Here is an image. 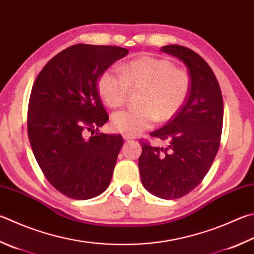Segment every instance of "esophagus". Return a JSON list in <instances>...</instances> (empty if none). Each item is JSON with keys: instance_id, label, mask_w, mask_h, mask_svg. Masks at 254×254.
I'll return each mask as SVG.
<instances>
[{"instance_id": "esophagus-1", "label": "esophagus", "mask_w": 254, "mask_h": 254, "mask_svg": "<svg viewBox=\"0 0 254 254\" xmlns=\"http://www.w3.org/2000/svg\"><path fill=\"white\" fill-rule=\"evenodd\" d=\"M123 139L126 140V141H128V140H131V139H133V137L131 136V135H127V134H124L123 135Z\"/></svg>"}]
</instances>
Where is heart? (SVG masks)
<instances>
[{"instance_id": "1", "label": "heart", "mask_w": 254, "mask_h": 254, "mask_svg": "<svg viewBox=\"0 0 254 254\" xmlns=\"http://www.w3.org/2000/svg\"><path fill=\"white\" fill-rule=\"evenodd\" d=\"M190 75L175 67L168 59L142 57L118 67H110L99 80L103 102L117 109L126 102L128 90L141 89L139 108L113 114L112 127L117 132L137 135L154 126L156 120L168 121L177 113L189 95Z\"/></svg>"}]
</instances>
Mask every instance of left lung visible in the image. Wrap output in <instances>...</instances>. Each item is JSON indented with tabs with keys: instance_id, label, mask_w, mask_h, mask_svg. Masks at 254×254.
Instances as JSON below:
<instances>
[{
	"instance_id": "obj_1",
	"label": "left lung",
	"mask_w": 254,
	"mask_h": 254,
	"mask_svg": "<svg viewBox=\"0 0 254 254\" xmlns=\"http://www.w3.org/2000/svg\"><path fill=\"white\" fill-rule=\"evenodd\" d=\"M186 64L191 84L186 102L163 127L150 133L168 140V147L141 140V181L151 194L180 199L209 172L219 151L223 126L222 93L212 68L194 51L178 44L161 48Z\"/></svg>"
}]
</instances>
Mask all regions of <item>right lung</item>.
Returning <instances> with one entry per match:
<instances>
[{"label": "right lung", "instance_id": "add662e5", "mask_svg": "<svg viewBox=\"0 0 254 254\" xmlns=\"http://www.w3.org/2000/svg\"><path fill=\"white\" fill-rule=\"evenodd\" d=\"M127 53L112 45H72L45 64L32 87L27 110L32 151L51 186L71 199L98 196L111 182L123 139L93 135L109 120L98 83Z\"/></svg>", "mask_w": 254, "mask_h": 254}]
</instances>
